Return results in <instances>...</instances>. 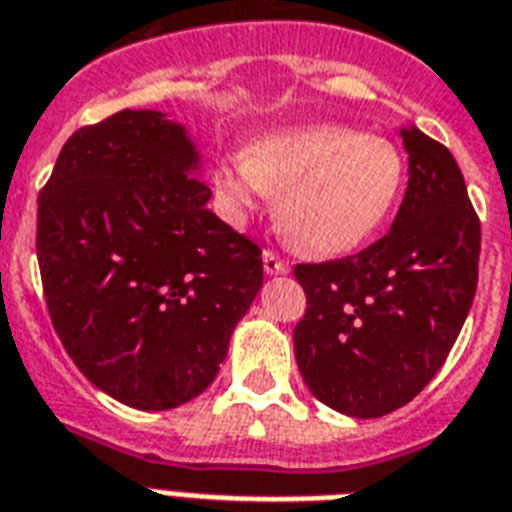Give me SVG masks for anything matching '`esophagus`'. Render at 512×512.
<instances>
[{
    "instance_id": "esophagus-1",
    "label": "esophagus",
    "mask_w": 512,
    "mask_h": 512,
    "mask_svg": "<svg viewBox=\"0 0 512 512\" xmlns=\"http://www.w3.org/2000/svg\"><path fill=\"white\" fill-rule=\"evenodd\" d=\"M261 261H264V272H267V275H286L288 272V261L280 259L275 251L261 253Z\"/></svg>"
}]
</instances>
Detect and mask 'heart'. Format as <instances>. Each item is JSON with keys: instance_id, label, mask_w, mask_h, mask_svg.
I'll use <instances>...</instances> for the list:
<instances>
[{"instance_id": "heart-1", "label": "heart", "mask_w": 512, "mask_h": 512, "mask_svg": "<svg viewBox=\"0 0 512 512\" xmlns=\"http://www.w3.org/2000/svg\"><path fill=\"white\" fill-rule=\"evenodd\" d=\"M402 183L405 164L391 142L343 126L270 134L213 169L215 197L232 221L275 191L280 226L318 256L353 251L378 232Z\"/></svg>"}]
</instances>
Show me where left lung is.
Masks as SVG:
<instances>
[{
  "label": "left lung",
  "mask_w": 512,
  "mask_h": 512,
  "mask_svg": "<svg viewBox=\"0 0 512 512\" xmlns=\"http://www.w3.org/2000/svg\"><path fill=\"white\" fill-rule=\"evenodd\" d=\"M407 191L394 224L345 259L297 264L307 310L297 367L315 399L380 418L424 391L448 359L478 288L480 221L443 142L402 129Z\"/></svg>",
  "instance_id": "obj_1"
}]
</instances>
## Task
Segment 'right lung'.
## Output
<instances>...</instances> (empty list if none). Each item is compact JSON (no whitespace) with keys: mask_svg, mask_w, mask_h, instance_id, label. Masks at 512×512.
I'll return each instance as SVG.
<instances>
[{"mask_svg":"<svg viewBox=\"0 0 512 512\" xmlns=\"http://www.w3.org/2000/svg\"><path fill=\"white\" fill-rule=\"evenodd\" d=\"M186 129L121 110L61 148L37 199L53 329L96 388L169 410L218 375L264 283L261 248L207 210Z\"/></svg>","mask_w":512,"mask_h":512,"instance_id":"1","label":"right lung"}]
</instances>
